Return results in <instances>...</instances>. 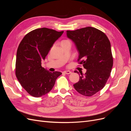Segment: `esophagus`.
Instances as JSON below:
<instances>
[{
    "instance_id": "obj_1",
    "label": "esophagus",
    "mask_w": 131,
    "mask_h": 131,
    "mask_svg": "<svg viewBox=\"0 0 131 131\" xmlns=\"http://www.w3.org/2000/svg\"><path fill=\"white\" fill-rule=\"evenodd\" d=\"M63 73L66 74H70L72 73V72H71L70 71H69V70H65V71H64V72H63Z\"/></svg>"
}]
</instances>
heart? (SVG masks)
<instances>
[{
    "instance_id": "b5f03b06",
    "label": "heart",
    "mask_w": 131,
    "mask_h": 131,
    "mask_svg": "<svg viewBox=\"0 0 131 131\" xmlns=\"http://www.w3.org/2000/svg\"><path fill=\"white\" fill-rule=\"evenodd\" d=\"M67 41V40H63L62 42H63V41Z\"/></svg>"
}]
</instances>
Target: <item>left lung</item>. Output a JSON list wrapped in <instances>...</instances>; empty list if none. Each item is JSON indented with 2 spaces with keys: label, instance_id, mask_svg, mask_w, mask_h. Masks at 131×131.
Masks as SVG:
<instances>
[{
  "label": "left lung",
  "instance_id": "1",
  "mask_svg": "<svg viewBox=\"0 0 131 131\" xmlns=\"http://www.w3.org/2000/svg\"><path fill=\"white\" fill-rule=\"evenodd\" d=\"M67 37L74 43L78 60L86 69L85 74L80 72L79 81L73 86L83 96H92L104 88L110 75L113 58L109 40L103 32L91 27L67 30Z\"/></svg>",
  "mask_w": 131,
  "mask_h": 131
}]
</instances>
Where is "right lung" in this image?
<instances>
[{
    "mask_svg": "<svg viewBox=\"0 0 131 131\" xmlns=\"http://www.w3.org/2000/svg\"><path fill=\"white\" fill-rule=\"evenodd\" d=\"M64 31L47 28L31 31L18 46L16 61V76L22 86L31 96L39 97L52 89L59 72H50L41 67L54 42Z\"/></svg>",
    "mask_w": 131,
    "mask_h": 131,
    "instance_id": "add662e5",
    "label": "right lung"
}]
</instances>
